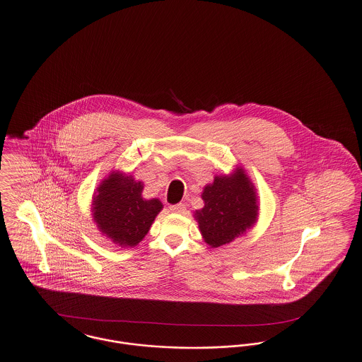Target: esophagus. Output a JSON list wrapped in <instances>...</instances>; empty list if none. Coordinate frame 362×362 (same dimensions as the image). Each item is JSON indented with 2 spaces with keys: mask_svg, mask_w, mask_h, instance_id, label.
Segmentation results:
<instances>
[{
  "mask_svg": "<svg viewBox=\"0 0 362 362\" xmlns=\"http://www.w3.org/2000/svg\"><path fill=\"white\" fill-rule=\"evenodd\" d=\"M170 210L173 211V213H185V211H186V205H185V204L173 205V206H170Z\"/></svg>",
  "mask_w": 362,
  "mask_h": 362,
  "instance_id": "1",
  "label": "esophagus"
}]
</instances>
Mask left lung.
I'll return each instance as SVG.
<instances>
[{
  "label": "left lung",
  "instance_id": "8db88e82",
  "mask_svg": "<svg viewBox=\"0 0 362 362\" xmlns=\"http://www.w3.org/2000/svg\"><path fill=\"white\" fill-rule=\"evenodd\" d=\"M201 197L205 205L195 210L194 218L202 239L211 248L232 243L258 221L257 189L240 165L229 175H216Z\"/></svg>",
  "mask_w": 362,
  "mask_h": 362
}]
</instances>
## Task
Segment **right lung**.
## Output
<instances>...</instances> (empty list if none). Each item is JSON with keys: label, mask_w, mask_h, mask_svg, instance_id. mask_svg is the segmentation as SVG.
<instances>
[{"label": "right lung", "mask_w": 362, "mask_h": 362, "mask_svg": "<svg viewBox=\"0 0 362 362\" xmlns=\"http://www.w3.org/2000/svg\"><path fill=\"white\" fill-rule=\"evenodd\" d=\"M144 183L130 173L111 171L92 197V218L99 232L122 248L136 247L146 236L156 216L163 210L160 199L142 197Z\"/></svg>", "instance_id": "add662e5"}]
</instances>
